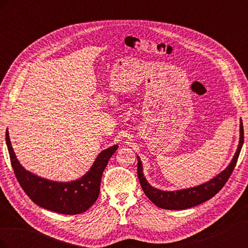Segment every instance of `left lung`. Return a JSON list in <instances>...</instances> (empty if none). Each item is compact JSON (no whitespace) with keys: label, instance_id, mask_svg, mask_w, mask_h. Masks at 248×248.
Segmentation results:
<instances>
[{"label":"left lung","instance_id":"1","mask_svg":"<svg viewBox=\"0 0 248 248\" xmlns=\"http://www.w3.org/2000/svg\"><path fill=\"white\" fill-rule=\"evenodd\" d=\"M244 141V130H243V123H240V141L237 149V152L232 158V162L229 164V167L221 171L218 176H216L209 182L202 184L200 186L193 187V188L182 189L178 191H162L156 189L154 187L150 185L147 180L142 175V168L140 159L138 157V176L142 190L156 206L162 209L168 210H183L187 208H191L198 206L202 202H204L211 198H213L217 192L222 188L228 182L229 178L231 177L232 170H234L238 157L241 151V148Z\"/></svg>","mask_w":248,"mask_h":248}]
</instances>
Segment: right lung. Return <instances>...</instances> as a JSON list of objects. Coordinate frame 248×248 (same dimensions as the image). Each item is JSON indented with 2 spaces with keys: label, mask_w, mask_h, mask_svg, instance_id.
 <instances>
[{
  "label": "right lung",
  "mask_w": 248,
  "mask_h": 248,
  "mask_svg": "<svg viewBox=\"0 0 248 248\" xmlns=\"http://www.w3.org/2000/svg\"><path fill=\"white\" fill-rule=\"evenodd\" d=\"M6 144L14 174L27 196L44 209L68 215L87 211L98 199L103 170L118 149L115 145L102 151L91 170L81 179L70 183H59L37 177L20 166L11 147L8 131H6Z\"/></svg>",
  "instance_id": "right-lung-1"
}]
</instances>
